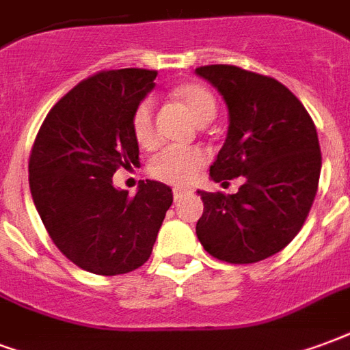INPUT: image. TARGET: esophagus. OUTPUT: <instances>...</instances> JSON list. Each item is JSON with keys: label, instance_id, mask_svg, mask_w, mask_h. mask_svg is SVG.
I'll use <instances>...</instances> for the list:
<instances>
[{"label": "esophagus", "instance_id": "1", "mask_svg": "<svg viewBox=\"0 0 350 350\" xmlns=\"http://www.w3.org/2000/svg\"><path fill=\"white\" fill-rule=\"evenodd\" d=\"M186 193H188L186 190H178V188H175V190H173V198H175V201H178L183 196H186Z\"/></svg>", "mask_w": 350, "mask_h": 350}]
</instances>
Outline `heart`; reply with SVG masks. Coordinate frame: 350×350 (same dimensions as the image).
Here are the masks:
<instances>
[{
  "mask_svg": "<svg viewBox=\"0 0 350 350\" xmlns=\"http://www.w3.org/2000/svg\"><path fill=\"white\" fill-rule=\"evenodd\" d=\"M175 96L185 104L188 111L200 124H205L216 116V100L213 93L200 83H186L175 91ZM132 132L136 142L145 149L157 145V126L152 102L145 98L137 104L132 116ZM206 152L198 147L180 149V147H165L158 154L150 158L149 173L158 180H164L175 186H186L198 177V173L206 164Z\"/></svg>",
  "mask_w": 350,
  "mask_h": 350,
  "instance_id": "heart-1",
  "label": "heart"
}]
</instances>
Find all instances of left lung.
Segmentation results:
<instances>
[{"label":"left lung","instance_id":"left-lung-1","mask_svg":"<svg viewBox=\"0 0 350 350\" xmlns=\"http://www.w3.org/2000/svg\"><path fill=\"white\" fill-rule=\"evenodd\" d=\"M196 72L218 89L229 111L211 177L244 178L237 193L198 192L203 214L196 233L220 261H262L282 252L310 214L321 175L317 130L302 102L270 76L233 65Z\"/></svg>","mask_w":350,"mask_h":350}]
</instances>
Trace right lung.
I'll use <instances>...</instances> for the list:
<instances>
[{"instance_id":"right-lung-1","label":"right lung","mask_w":350,"mask_h":350,"mask_svg":"<svg viewBox=\"0 0 350 350\" xmlns=\"http://www.w3.org/2000/svg\"><path fill=\"white\" fill-rule=\"evenodd\" d=\"M157 70H104L80 81L46 116L29 157L33 203L61 254L80 269L117 276L150 257L173 203L170 186L142 180L134 198L113 186L139 164L132 132Z\"/></svg>"}]
</instances>
